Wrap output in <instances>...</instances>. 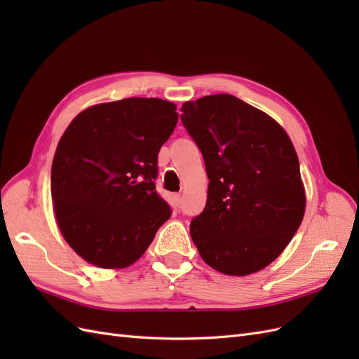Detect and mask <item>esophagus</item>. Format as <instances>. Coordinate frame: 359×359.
I'll list each match as a JSON object with an SVG mask.
<instances>
[{"label": "esophagus", "instance_id": "obj_1", "mask_svg": "<svg viewBox=\"0 0 359 359\" xmlns=\"http://www.w3.org/2000/svg\"><path fill=\"white\" fill-rule=\"evenodd\" d=\"M173 201H175L177 206H180L181 202H182V196H181V194H175V196H173Z\"/></svg>", "mask_w": 359, "mask_h": 359}]
</instances>
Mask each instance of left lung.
<instances>
[{
    "label": "left lung",
    "instance_id": "1",
    "mask_svg": "<svg viewBox=\"0 0 359 359\" xmlns=\"http://www.w3.org/2000/svg\"><path fill=\"white\" fill-rule=\"evenodd\" d=\"M181 111L210 180L191 240L219 273H257L285 252L306 212L292 140L274 118L231 94L186 102Z\"/></svg>",
    "mask_w": 359,
    "mask_h": 359
}]
</instances>
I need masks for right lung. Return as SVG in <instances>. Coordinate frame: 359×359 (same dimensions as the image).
<instances>
[{
	"label": "right lung",
	"instance_id": "obj_1",
	"mask_svg": "<svg viewBox=\"0 0 359 359\" xmlns=\"http://www.w3.org/2000/svg\"><path fill=\"white\" fill-rule=\"evenodd\" d=\"M177 121V104L132 97L86 107L62 133L50 172L53 214L88 264L133 265L169 220L154 180L158 151Z\"/></svg>",
	"mask_w": 359,
	"mask_h": 359
}]
</instances>
